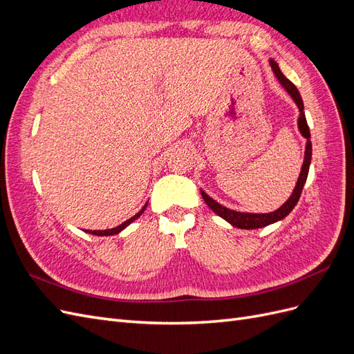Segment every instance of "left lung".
I'll use <instances>...</instances> for the list:
<instances>
[{"mask_svg":"<svg viewBox=\"0 0 354 354\" xmlns=\"http://www.w3.org/2000/svg\"><path fill=\"white\" fill-rule=\"evenodd\" d=\"M270 66L276 75V78L279 80V82L282 84V87L288 91V94L291 95L292 100L297 103L298 109H299V118H298V128H299V133H301L306 138H307V145H306V152H304V162L301 167V173H299L298 181H297V186L292 192V195L289 196V199L283 203V205L276 209L273 212L269 214H251V212H238V211H233L229 209L226 207L220 205L218 202L214 201L212 198H209L205 192L201 190V195L205 201L207 205L220 216L221 218H224L226 221H229L232 226L234 227H239V229H260V227H266L269 226L272 223L279 221L282 218H285L289 212L294 209V207L297 205V202L301 196V192L304 187V183L307 180L308 176V168H310V160H312V142H310V130H308V125L306 121V115H304V104H303V99L301 95H299V91L297 90L295 85L289 81L285 75L281 72L279 66H277V63L274 60H270Z\"/></svg>","mask_w":354,"mask_h":354,"instance_id":"1","label":"left lung"}]
</instances>
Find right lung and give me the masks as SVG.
I'll list each match as a JSON object with an SVG mask.
<instances>
[{
	"instance_id": "add662e5",
	"label": "right lung",
	"mask_w": 354,
	"mask_h": 354,
	"mask_svg": "<svg viewBox=\"0 0 354 354\" xmlns=\"http://www.w3.org/2000/svg\"><path fill=\"white\" fill-rule=\"evenodd\" d=\"M146 207H147V203H146V205H145V207H143L140 211H138V212L136 214L134 217H131L130 220L124 221L122 224H120V226H116V227H113V229H109V230H85V232L90 233V234H95V236H111V234H116V233H120L121 230H124V229L128 226V224H131L134 220H137L138 217H140L142 214H143V211L146 209Z\"/></svg>"
}]
</instances>
